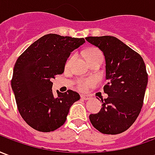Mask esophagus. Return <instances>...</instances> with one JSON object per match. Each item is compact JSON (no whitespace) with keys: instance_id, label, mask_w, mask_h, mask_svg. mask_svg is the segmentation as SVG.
<instances>
[{"instance_id":"34e87169","label":"esophagus","mask_w":155,"mask_h":155,"mask_svg":"<svg viewBox=\"0 0 155 155\" xmlns=\"http://www.w3.org/2000/svg\"><path fill=\"white\" fill-rule=\"evenodd\" d=\"M81 99L84 101H88V100H90V97L87 95H81Z\"/></svg>"}]
</instances>
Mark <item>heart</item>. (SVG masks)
I'll return each mask as SVG.
<instances>
[{
    "label": "heart",
    "instance_id": "b5f03b06",
    "mask_svg": "<svg viewBox=\"0 0 155 155\" xmlns=\"http://www.w3.org/2000/svg\"><path fill=\"white\" fill-rule=\"evenodd\" d=\"M98 54H102L101 52L97 49H91L87 51L86 53V59H89V58L92 57V56H94V55H98ZM71 59L72 57H70L68 59L67 62H66V64H69L71 63ZM95 84V81L93 79H87V80H80L78 81V87L79 89L82 91H88L91 86H93L94 84Z\"/></svg>",
    "mask_w": 155,
    "mask_h": 155
}]
</instances>
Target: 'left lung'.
<instances>
[{"label":"left lung","mask_w":155,"mask_h":155,"mask_svg":"<svg viewBox=\"0 0 155 155\" xmlns=\"http://www.w3.org/2000/svg\"><path fill=\"white\" fill-rule=\"evenodd\" d=\"M85 40L98 47L105 59L104 86L106 99L102 108L90 114L92 125L105 134H118L130 128L143 106L148 74L143 58L114 36H89Z\"/></svg>","instance_id":"1"}]
</instances>
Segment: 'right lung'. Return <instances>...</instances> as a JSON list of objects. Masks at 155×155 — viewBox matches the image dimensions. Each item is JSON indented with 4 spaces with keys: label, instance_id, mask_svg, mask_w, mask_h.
<instances>
[{
    "label": "right lung",
    "instance_id": "1",
    "mask_svg": "<svg viewBox=\"0 0 155 155\" xmlns=\"http://www.w3.org/2000/svg\"><path fill=\"white\" fill-rule=\"evenodd\" d=\"M85 42L84 38L48 34L35 41L15 62L12 91L20 114L27 124L41 132H51L63 125L70 108L80 94L69 90L52 91V79L64 72L72 51Z\"/></svg>",
    "mask_w": 155,
    "mask_h": 155
}]
</instances>
